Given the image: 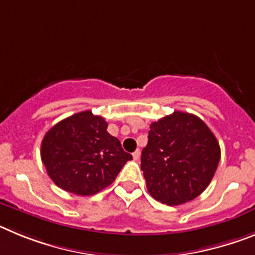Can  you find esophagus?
Instances as JSON below:
<instances>
[{
  "label": "esophagus",
  "mask_w": 255,
  "mask_h": 255,
  "mask_svg": "<svg viewBox=\"0 0 255 255\" xmlns=\"http://www.w3.org/2000/svg\"><path fill=\"white\" fill-rule=\"evenodd\" d=\"M132 158H134L135 161H138V159L140 158V150H139V149L135 150V152L132 153Z\"/></svg>",
  "instance_id": "obj_1"
}]
</instances>
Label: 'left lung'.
<instances>
[{
    "mask_svg": "<svg viewBox=\"0 0 255 255\" xmlns=\"http://www.w3.org/2000/svg\"><path fill=\"white\" fill-rule=\"evenodd\" d=\"M220 158V144L208 126L195 115L175 111L150 124L140 167L155 200L180 206L206 190Z\"/></svg>",
    "mask_w": 255,
    "mask_h": 255,
    "instance_id": "left-lung-1",
    "label": "left lung"
}]
</instances>
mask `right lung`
<instances>
[{
  "instance_id": "add662e5",
  "label": "right lung",
  "mask_w": 255,
  "mask_h": 255,
  "mask_svg": "<svg viewBox=\"0 0 255 255\" xmlns=\"http://www.w3.org/2000/svg\"><path fill=\"white\" fill-rule=\"evenodd\" d=\"M107 123L83 111L56 124L44 135L40 157L58 188L76 195H93L115 181L132 159L120 140L107 131Z\"/></svg>"
}]
</instances>
